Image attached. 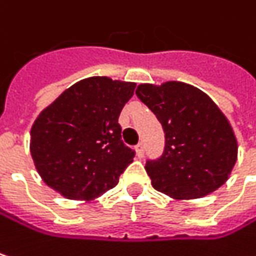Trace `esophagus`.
<instances>
[{
	"mask_svg": "<svg viewBox=\"0 0 256 256\" xmlns=\"http://www.w3.org/2000/svg\"><path fill=\"white\" fill-rule=\"evenodd\" d=\"M136 150H137L138 157H142V156H144V144H142V142H141V144H138Z\"/></svg>",
	"mask_w": 256,
	"mask_h": 256,
	"instance_id": "obj_1",
	"label": "esophagus"
}]
</instances>
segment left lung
Wrapping results in <instances>:
<instances>
[{"instance_id":"obj_1","label":"left lung","mask_w":256,"mask_h":256,"mask_svg":"<svg viewBox=\"0 0 256 256\" xmlns=\"http://www.w3.org/2000/svg\"><path fill=\"white\" fill-rule=\"evenodd\" d=\"M138 99L164 131V152L146 163L153 188L174 200L202 198L226 184L238 160L234 131L200 88L182 82L140 84Z\"/></svg>"}]
</instances>
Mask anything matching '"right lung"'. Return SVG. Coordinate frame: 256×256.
Instances as JSON below:
<instances>
[{
  "label": "right lung",
  "instance_id": "right-lung-1",
  "mask_svg": "<svg viewBox=\"0 0 256 256\" xmlns=\"http://www.w3.org/2000/svg\"><path fill=\"white\" fill-rule=\"evenodd\" d=\"M136 82L88 77L72 84L38 115L30 154L49 188L92 201L116 186L134 152L120 140L118 118Z\"/></svg>",
  "mask_w": 256,
  "mask_h": 256
}]
</instances>
